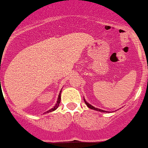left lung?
Segmentation results:
<instances>
[{
    "instance_id": "left-lung-1",
    "label": "left lung",
    "mask_w": 148,
    "mask_h": 148,
    "mask_svg": "<svg viewBox=\"0 0 148 148\" xmlns=\"http://www.w3.org/2000/svg\"><path fill=\"white\" fill-rule=\"evenodd\" d=\"M84 102H85V103L86 104V106H87L88 107H89V108H91V109H93V110H96V111H97V112H106V111H104V110H102V109H100V108H95V107H94L93 106H92V105H90V104L89 103H87L86 102V101H85V99H84Z\"/></svg>"
}]
</instances>
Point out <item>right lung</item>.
I'll list each match as a JSON object with an SVG mask.
<instances>
[{
	"mask_svg": "<svg viewBox=\"0 0 148 148\" xmlns=\"http://www.w3.org/2000/svg\"><path fill=\"white\" fill-rule=\"evenodd\" d=\"M61 92H62V91H61L60 92H59V97H58V100H57V103H56V105L54 106H53V108H51V109H50V110H48V111H47V112H45V113H48V112H53V111H55L56 109V108H58V107H59V103H60V101H61Z\"/></svg>",
	"mask_w": 148,
	"mask_h": 148,
	"instance_id": "1",
	"label": "right lung"
}]
</instances>
